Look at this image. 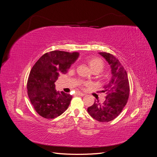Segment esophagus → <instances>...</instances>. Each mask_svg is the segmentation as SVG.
Returning <instances> with one entry per match:
<instances>
[{
    "instance_id": "esophagus-1",
    "label": "esophagus",
    "mask_w": 157,
    "mask_h": 157,
    "mask_svg": "<svg viewBox=\"0 0 157 157\" xmlns=\"http://www.w3.org/2000/svg\"><path fill=\"white\" fill-rule=\"evenodd\" d=\"M76 94H77V96H84V94H83L82 92H77V93H76Z\"/></svg>"
}]
</instances>
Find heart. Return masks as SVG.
Returning <instances> with one entry per match:
<instances>
[{
  "label": "heart",
  "mask_w": 157,
  "mask_h": 157,
  "mask_svg": "<svg viewBox=\"0 0 157 157\" xmlns=\"http://www.w3.org/2000/svg\"><path fill=\"white\" fill-rule=\"evenodd\" d=\"M89 67L94 73H99L103 71L105 65L102 59L99 58H91L86 60Z\"/></svg>",
  "instance_id": "obj_1"
}]
</instances>
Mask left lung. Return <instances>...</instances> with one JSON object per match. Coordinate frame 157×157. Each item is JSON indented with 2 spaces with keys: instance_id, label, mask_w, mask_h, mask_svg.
<instances>
[{
  "instance_id": "left-lung-1",
  "label": "left lung",
  "mask_w": 157,
  "mask_h": 157,
  "mask_svg": "<svg viewBox=\"0 0 157 157\" xmlns=\"http://www.w3.org/2000/svg\"><path fill=\"white\" fill-rule=\"evenodd\" d=\"M99 54L110 65L112 76L101 91L107 94L105 101L100 103L95 100L87 111L95 120L105 122L115 119L125 107L130 94V85L126 71L118 59L107 52H99Z\"/></svg>"
}]
</instances>
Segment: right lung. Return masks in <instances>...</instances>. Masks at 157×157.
<instances>
[{"label":"right lung","instance_id":"obj_1","mask_svg":"<svg viewBox=\"0 0 157 157\" xmlns=\"http://www.w3.org/2000/svg\"><path fill=\"white\" fill-rule=\"evenodd\" d=\"M78 56V52L52 51L42 56L33 65L27 80V94L41 117L54 118L67 110L72 96L57 91L55 82L60 74L67 73Z\"/></svg>","mask_w":157,"mask_h":157}]
</instances>
